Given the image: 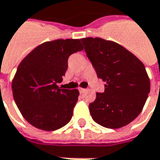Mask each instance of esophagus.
<instances>
[{
    "instance_id": "obj_1",
    "label": "esophagus",
    "mask_w": 160,
    "mask_h": 160,
    "mask_svg": "<svg viewBox=\"0 0 160 160\" xmlns=\"http://www.w3.org/2000/svg\"><path fill=\"white\" fill-rule=\"evenodd\" d=\"M85 88H79V91H80V93H83V92H85Z\"/></svg>"
}]
</instances>
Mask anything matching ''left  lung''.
Segmentation results:
<instances>
[{"label":"left lung","mask_w":160,"mask_h":160,"mask_svg":"<svg viewBox=\"0 0 160 160\" xmlns=\"http://www.w3.org/2000/svg\"><path fill=\"white\" fill-rule=\"evenodd\" d=\"M97 77L105 82L89 103L91 117L107 128H120L142 112L151 89L145 67L134 54L118 43L102 38L80 40Z\"/></svg>","instance_id":"left-lung-1"}]
</instances>
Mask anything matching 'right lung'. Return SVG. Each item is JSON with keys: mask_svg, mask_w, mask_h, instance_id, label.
Masks as SVG:
<instances>
[{"mask_svg": "<svg viewBox=\"0 0 160 160\" xmlns=\"http://www.w3.org/2000/svg\"><path fill=\"white\" fill-rule=\"evenodd\" d=\"M83 48L79 39H58L39 45L21 61L11 88L17 106L32 126L54 131L71 120L80 93L60 88L58 83L70 56Z\"/></svg>", "mask_w": 160, "mask_h": 160, "instance_id": "right-lung-1", "label": "right lung"}]
</instances>
